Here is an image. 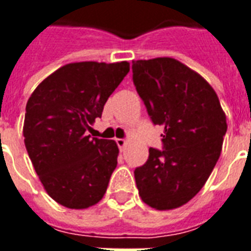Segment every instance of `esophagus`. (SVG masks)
Instances as JSON below:
<instances>
[{
  "instance_id": "esophagus-1",
  "label": "esophagus",
  "mask_w": 251,
  "mask_h": 251,
  "mask_svg": "<svg viewBox=\"0 0 251 251\" xmlns=\"http://www.w3.org/2000/svg\"><path fill=\"white\" fill-rule=\"evenodd\" d=\"M116 142H117V145H118V148H120V149H122V148H125L126 140H124V138H117Z\"/></svg>"
}]
</instances>
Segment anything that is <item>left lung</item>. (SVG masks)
Returning <instances> with one entry per match:
<instances>
[{"mask_svg": "<svg viewBox=\"0 0 251 251\" xmlns=\"http://www.w3.org/2000/svg\"><path fill=\"white\" fill-rule=\"evenodd\" d=\"M133 82L155 125L165 126L163 150L150 148L134 170L141 200L173 210L200 192L213 172L227 130L214 89L178 59L133 61Z\"/></svg>", "mask_w": 251, "mask_h": 251, "instance_id": "obj_1", "label": "left lung"}]
</instances>
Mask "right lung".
Instances as JSON below:
<instances>
[{
	"label": "right lung",
	"instance_id": "obj_1",
	"mask_svg": "<svg viewBox=\"0 0 251 251\" xmlns=\"http://www.w3.org/2000/svg\"><path fill=\"white\" fill-rule=\"evenodd\" d=\"M127 61L72 62L48 75L27 100L24 137L42 186L57 203L88 209L101 201L118 146L86 130L129 73Z\"/></svg>",
	"mask_w": 251,
	"mask_h": 251
}]
</instances>
